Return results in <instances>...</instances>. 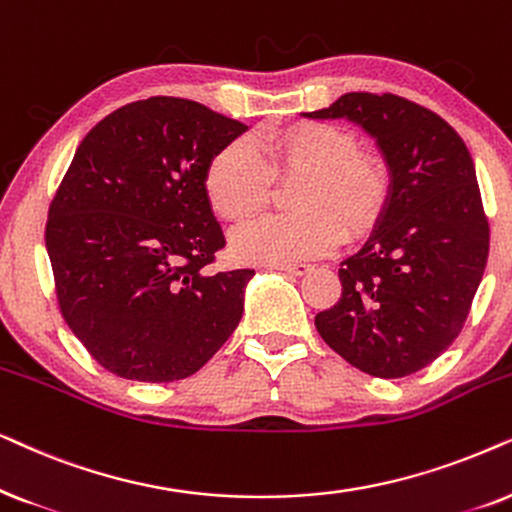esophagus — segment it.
Listing matches in <instances>:
<instances>
[{
  "label": "esophagus",
  "mask_w": 512,
  "mask_h": 512,
  "mask_svg": "<svg viewBox=\"0 0 512 512\" xmlns=\"http://www.w3.org/2000/svg\"><path fill=\"white\" fill-rule=\"evenodd\" d=\"M271 269H276V271H285V274H292V276H304V274H309V271L313 269L311 264H271Z\"/></svg>",
  "instance_id": "1"
}]
</instances>
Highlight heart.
<instances>
[{"label":"heart","mask_w":512,"mask_h":512,"mask_svg":"<svg viewBox=\"0 0 512 512\" xmlns=\"http://www.w3.org/2000/svg\"><path fill=\"white\" fill-rule=\"evenodd\" d=\"M274 182H297L288 206L231 236L241 262L297 264L335 245L370 236L393 196V170L381 154L363 152L356 135L325 121H299L260 142L236 138L217 149L203 187L210 206L229 222H243L267 206Z\"/></svg>","instance_id":"b5f03b06"}]
</instances>
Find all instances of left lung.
Listing matches in <instances>:
<instances>
[{"instance_id":"obj_1","label":"left lung","mask_w":512,"mask_h":512,"mask_svg":"<svg viewBox=\"0 0 512 512\" xmlns=\"http://www.w3.org/2000/svg\"><path fill=\"white\" fill-rule=\"evenodd\" d=\"M306 117L356 121L393 170L384 220L339 264L342 297L316 330L360 372L407 377L459 337L485 274L489 222L473 159L445 119L393 93H346Z\"/></svg>"}]
</instances>
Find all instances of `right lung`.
I'll return each mask as SVG.
<instances>
[{"label":"right lung","mask_w":512,"mask_h":512,"mask_svg":"<svg viewBox=\"0 0 512 512\" xmlns=\"http://www.w3.org/2000/svg\"><path fill=\"white\" fill-rule=\"evenodd\" d=\"M245 124L154 95L95 124L46 220L65 323L117 377H192L236 330L255 271H213L222 250L203 177Z\"/></svg>","instance_id":"add662e5"}]
</instances>
